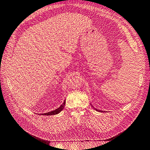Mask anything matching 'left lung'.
Here are the masks:
<instances>
[{"instance_id": "left-lung-1", "label": "left lung", "mask_w": 150, "mask_h": 150, "mask_svg": "<svg viewBox=\"0 0 150 150\" xmlns=\"http://www.w3.org/2000/svg\"><path fill=\"white\" fill-rule=\"evenodd\" d=\"M95 110H96V111H99V112H103V111H101V110H97V109H95Z\"/></svg>"}]
</instances>
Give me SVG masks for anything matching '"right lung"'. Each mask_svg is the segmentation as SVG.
Returning a JSON list of instances; mask_svg holds the SVG:
<instances>
[{
	"label": "right lung",
	"mask_w": 150,
	"mask_h": 150,
	"mask_svg": "<svg viewBox=\"0 0 150 150\" xmlns=\"http://www.w3.org/2000/svg\"><path fill=\"white\" fill-rule=\"evenodd\" d=\"M65 104H66V100H64V103H63V104H62V105H61V106L59 108H58L57 109H56V110H54V111H52L51 112H47V113H44V114H42V115H47V116L57 115V114H58V113H59L63 110V109H64V106H65Z\"/></svg>",
	"instance_id": "obj_1"
}]
</instances>
